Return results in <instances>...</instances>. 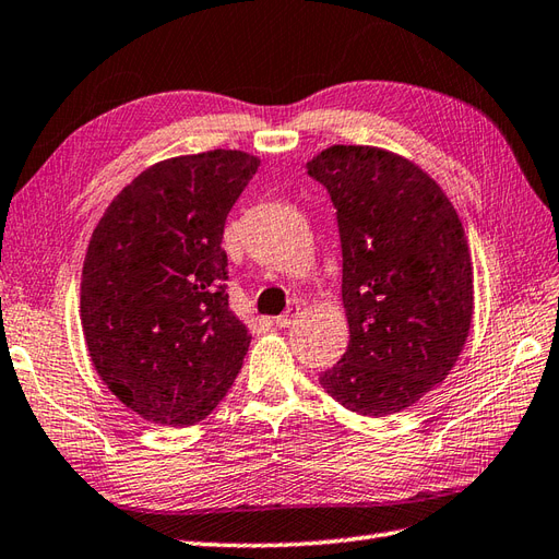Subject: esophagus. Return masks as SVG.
I'll return each instance as SVG.
<instances>
[{"label":"esophagus","instance_id":"34e87169","mask_svg":"<svg viewBox=\"0 0 559 559\" xmlns=\"http://www.w3.org/2000/svg\"><path fill=\"white\" fill-rule=\"evenodd\" d=\"M296 316H298V308H289L287 312H282V316L275 318V324L277 326H289L296 320Z\"/></svg>","mask_w":559,"mask_h":559}]
</instances>
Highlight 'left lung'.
Instances as JSON below:
<instances>
[{"label": "left lung", "mask_w": 559, "mask_h": 559, "mask_svg": "<svg viewBox=\"0 0 559 559\" xmlns=\"http://www.w3.org/2000/svg\"><path fill=\"white\" fill-rule=\"evenodd\" d=\"M306 168L336 209L350 332L320 384L350 413H401L443 382L467 342L465 229L437 180L386 148L334 144Z\"/></svg>", "instance_id": "left-lung-1"}]
</instances>
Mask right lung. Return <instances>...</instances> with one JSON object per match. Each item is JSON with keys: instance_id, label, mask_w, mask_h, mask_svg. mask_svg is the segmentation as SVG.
Returning a JSON list of instances; mask_svg holds the SVG:
<instances>
[{"instance_id": "right-lung-1", "label": "right lung", "mask_w": 559, "mask_h": 559, "mask_svg": "<svg viewBox=\"0 0 559 559\" xmlns=\"http://www.w3.org/2000/svg\"><path fill=\"white\" fill-rule=\"evenodd\" d=\"M261 160L175 156L146 168L94 227L80 320L94 370L132 413L192 427L225 399L251 334L229 310L223 233Z\"/></svg>"}]
</instances>
